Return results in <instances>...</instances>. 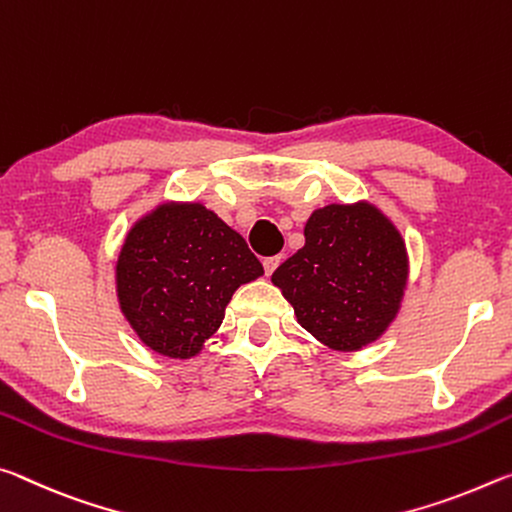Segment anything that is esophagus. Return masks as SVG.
<instances>
[{
    "instance_id": "esophagus-1",
    "label": "esophagus",
    "mask_w": 512,
    "mask_h": 512,
    "mask_svg": "<svg viewBox=\"0 0 512 512\" xmlns=\"http://www.w3.org/2000/svg\"><path fill=\"white\" fill-rule=\"evenodd\" d=\"M279 263H281V256H270V258H265L263 261V270H265V274L270 276L276 267H279Z\"/></svg>"
}]
</instances>
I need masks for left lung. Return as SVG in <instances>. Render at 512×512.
Instances as JSON below:
<instances>
[{
    "label": "left lung",
    "instance_id": "1",
    "mask_svg": "<svg viewBox=\"0 0 512 512\" xmlns=\"http://www.w3.org/2000/svg\"><path fill=\"white\" fill-rule=\"evenodd\" d=\"M306 245L276 267L299 324L326 347L356 351L388 329L404 297V240L370 204H331L311 215Z\"/></svg>",
    "mask_w": 512,
    "mask_h": 512
}]
</instances>
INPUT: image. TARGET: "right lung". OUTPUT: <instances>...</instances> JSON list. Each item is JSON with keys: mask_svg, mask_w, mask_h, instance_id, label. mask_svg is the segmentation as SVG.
<instances>
[{"mask_svg": "<svg viewBox=\"0 0 512 512\" xmlns=\"http://www.w3.org/2000/svg\"><path fill=\"white\" fill-rule=\"evenodd\" d=\"M261 274L247 242L213 211L163 204L124 240L117 297L149 349L190 358L220 329L233 292Z\"/></svg>", "mask_w": 512, "mask_h": 512, "instance_id": "right-lung-1", "label": "right lung"}]
</instances>
